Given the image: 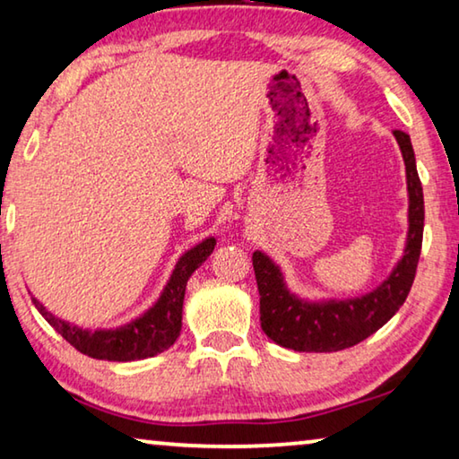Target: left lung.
<instances>
[{
	"label": "left lung",
	"mask_w": 459,
	"mask_h": 459,
	"mask_svg": "<svg viewBox=\"0 0 459 459\" xmlns=\"http://www.w3.org/2000/svg\"><path fill=\"white\" fill-rule=\"evenodd\" d=\"M396 136L406 167L409 190V235L404 255L392 273L372 292L345 300L310 302L290 292L281 269L265 253H253V269L259 290L261 329L273 343L294 351L329 353L353 347L382 329L403 307L417 273L425 227V202L411 136L403 130Z\"/></svg>",
	"instance_id": "obj_1"
}]
</instances>
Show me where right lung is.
I'll list each match as a JSON object with an SVG mask.
<instances>
[{
	"instance_id": "obj_1",
	"label": "right lung",
	"mask_w": 459,
	"mask_h": 459,
	"mask_svg": "<svg viewBox=\"0 0 459 459\" xmlns=\"http://www.w3.org/2000/svg\"><path fill=\"white\" fill-rule=\"evenodd\" d=\"M216 238L208 237L202 243L192 247L178 259L171 278L167 280L159 300L152 307L116 329H82V326L71 325L63 318L48 312L42 302L32 298L34 307L45 316V321L61 334L65 341L93 359L108 361H134L155 358L169 349L181 331V310H184V296L190 275L198 269L204 261L214 251Z\"/></svg>"
}]
</instances>
